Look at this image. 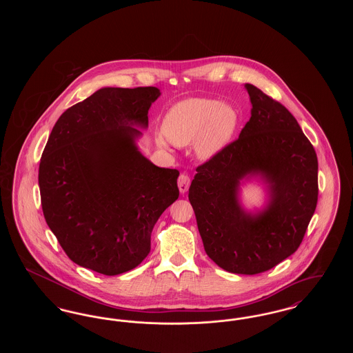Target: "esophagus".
Returning a JSON list of instances; mask_svg holds the SVG:
<instances>
[{
    "label": "esophagus",
    "instance_id": "1",
    "mask_svg": "<svg viewBox=\"0 0 353 353\" xmlns=\"http://www.w3.org/2000/svg\"><path fill=\"white\" fill-rule=\"evenodd\" d=\"M177 184H179V189H180V192L184 194L188 192V189H189V185H190V177L186 174V173H181L180 174V177H179V180H177Z\"/></svg>",
    "mask_w": 353,
    "mask_h": 353
}]
</instances>
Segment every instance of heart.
<instances>
[{"label": "heart", "instance_id": "obj_1", "mask_svg": "<svg viewBox=\"0 0 353 353\" xmlns=\"http://www.w3.org/2000/svg\"><path fill=\"white\" fill-rule=\"evenodd\" d=\"M238 115L228 104L209 98H193L173 105L163 121L164 134L157 144L168 148L169 143L184 147L193 143L200 159H210L222 151L234 134Z\"/></svg>", "mask_w": 353, "mask_h": 353}]
</instances>
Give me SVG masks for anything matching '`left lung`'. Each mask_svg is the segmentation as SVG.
I'll return each mask as SVG.
<instances>
[{
  "instance_id": "left-lung-1",
  "label": "left lung",
  "mask_w": 353,
  "mask_h": 353,
  "mask_svg": "<svg viewBox=\"0 0 353 353\" xmlns=\"http://www.w3.org/2000/svg\"><path fill=\"white\" fill-rule=\"evenodd\" d=\"M245 87L252 118L238 139L196 168L189 201L209 258L229 272L255 275L301 246L318 203V157L283 104ZM248 174L270 184V205L258 215L246 214L236 197Z\"/></svg>"
}]
</instances>
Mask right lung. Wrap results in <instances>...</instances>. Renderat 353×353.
I'll list each match as a JSON object with an SVG mask.
<instances>
[{"instance_id": "right-lung-1", "label": "right lung", "mask_w": 353, "mask_h": 353, "mask_svg": "<svg viewBox=\"0 0 353 353\" xmlns=\"http://www.w3.org/2000/svg\"><path fill=\"white\" fill-rule=\"evenodd\" d=\"M156 87H105L68 108L42 153L45 219L68 258L103 275L139 266L163 212L179 199L177 169L159 168L134 145Z\"/></svg>"}]
</instances>
